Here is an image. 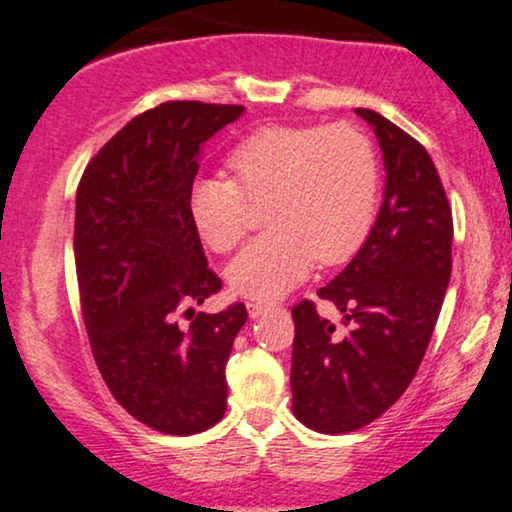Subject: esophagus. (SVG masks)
<instances>
[{
  "label": "esophagus",
  "mask_w": 512,
  "mask_h": 512,
  "mask_svg": "<svg viewBox=\"0 0 512 512\" xmlns=\"http://www.w3.org/2000/svg\"><path fill=\"white\" fill-rule=\"evenodd\" d=\"M246 308H249V315L251 318H258V315H263L268 311V304H261V301H251V304H246Z\"/></svg>",
  "instance_id": "1"
}]
</instances>
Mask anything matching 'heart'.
Listing matches in <instances>:
<instances>
[{
  "instance_id": "1",
  "label": "heart",
  "mask_w": 512,
  "mask_h": 512,
  "mask_svg": "<svg viewBox=\"0 0 512 512\" xmlns=\"http://www.w3.org/2000/svg\"><path fill=\"white\" fill-rule=\"evenodd\" d=\"M235 180L206 175L189 185L187 211L208 249L227 254L249 230V201H266L273 230L227 266L249 299H275L299 285L315 258L334 266L368 237L380 168L368 135L351 123L268 125L227 154Z\"/></svg>"
}]
</instances>
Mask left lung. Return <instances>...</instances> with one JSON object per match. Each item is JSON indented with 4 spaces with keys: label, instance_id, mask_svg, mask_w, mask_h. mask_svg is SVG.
I'll use <instances>...</instances> for the list:
<instances>
[{
    "label": "left lung",
    "instance_id": "1",
    "mask_svg": "<svg viewBox=\"0 0 512 512\" xmlns=\"http://www.w3.org/2000/svg\"><path fill=\"white\" fill-rule=\"evenodd\" d=\"M384 156V201L368 239L320 299L344 313L334 332L313 301L292 308V410L323 434L377 420L413 382L451 280L453 218L434 161L377 111L356 109Z\"/></svg>",
    "mask_w": 512,
    "mask_h": 512
}]
</instances>
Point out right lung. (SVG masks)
Listing matches in <instances>:
<instances>
[{"label": "right lung", "instance_id": "obj_1", "mask_svg": "<svg viewBox=\"0 0 512 512\" xmlns=\"http://www.w3.org/2000/svg\"><path fill=\"white\" fill-rule=\"evenodd\" d=\"M244 106L163 102L135 116L87 163L75 197V273L92 356L135 420L175 437L225 415V365L244 304L192 312L223 282L208 268L187 192L201 144Z\"/></svg>", "mask_w": 512, "mask_h": 512}]
</instances>
